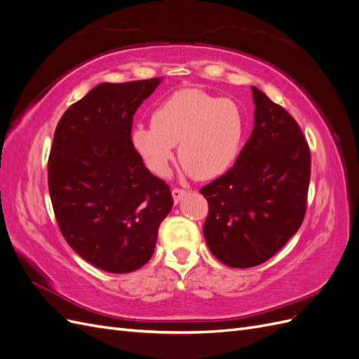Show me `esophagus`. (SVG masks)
Wrapping results in <instances>:
<instances>
[{"label":"esophagus","instance_id":"34e87169","mask_svg":"<svg viewBox=\"0 0 359 359\" xmlns=\"http://www.w3.org/2000/svg\"><path fill=\"white\" fill-rule=\"evenodd\" d=\"M187 194V191L184 190V189H178V187H175L172 190V198H173V202L175 203H178L184 196H186Z\"/></svg>","mask_w":359,"mask_h":359}]
</instances>
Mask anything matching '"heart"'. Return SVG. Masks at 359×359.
Listing matches in <instances>:
<instances>
[{
	"label": "heart",
	"mask_w": 359,
	"mask_h": 359,
	"mask_svg": "<svg viewBox=\"0 0 359 359\" xmlns=\"http://www.w3.org/2000/svg\"><path fill=\"white\" fill-rule=\"evenodd\" d=\"M244 118L232 100L201 90H181L151 114V127L136 124L132 144L149 170L165 177L178 144L181 165L196 180L223 175L240 153Z\"/></svg>",
	"instance_id": "b5f03b06"
}]
</instances>
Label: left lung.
Wrapping results in <instances>:
<instances>
[{
  "label": "left lung",
  "mask_w": 359,
  "mask_h": 359,
  "mask_svg": "<svg viewBox=\"0 0 359 359\" xmlns=\"http://www.w3.org/2000/svg\"><path fill=\"white\" fill-rule=\"evenodd\" d=\"M252 93V135L235 165L201 189L208 202L205 241L232 268L266 262L299 229L307 210V140L286 109L256 86Z\"/></svg>",
  "instance_id": "left-lung-1"
}]
</instances>
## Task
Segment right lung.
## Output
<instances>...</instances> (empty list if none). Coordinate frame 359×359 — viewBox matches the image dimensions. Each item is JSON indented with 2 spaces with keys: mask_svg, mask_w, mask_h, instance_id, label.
I'll list each match as a JSON object with an SVG mask.
<instances>
[{
  "mask_svg": "<svg viewBox=\"0 0 359 359\" xmlns=\"http://www.w3.org/2000/svg\"><path fill=\"white\" fill-rule=\"evenodd\" d=\"M161 78L104 82L64 112L48 161L62 236L86 262L114 274L144 266L173 206L168 184L132 144L133 115Z\"/></svg>",
  "mask_w": 359,
  "mask_h": 359,
  "instance_id": "right-lung-1",
  "label": "right lung"
}]
</instances>
